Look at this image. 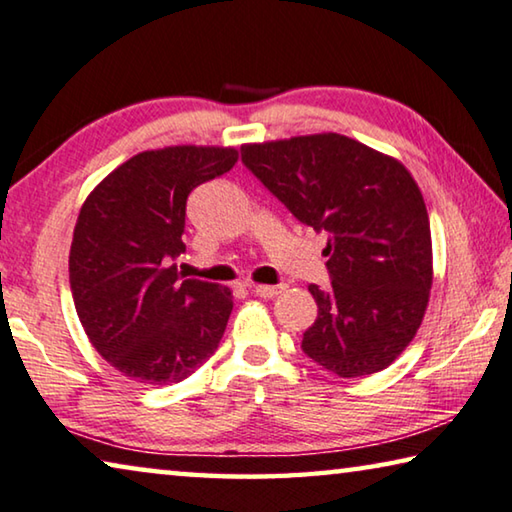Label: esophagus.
<instances>
[{"label": "esophagus", "mask_w": 512, "mask_h": 512, "mask_svg": "<svg viewBox=\"0 0 512 512\" xmlns=\"http://www.w3.org/2000/svg\"><path fill=\"white\" fill-rule=\"evenodd\" d=\"M282 291V287H273V285H255L253 287V294H257L259 298H273L278 296Z\"/></svg>", "instance_id": "1"}]
</instances>
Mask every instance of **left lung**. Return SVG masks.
<instances>
[{
    "instance_id": "obj_1",
    "label": "left lung",
    "mask_w": 512,
    "mask_h": 512,
    "mask_svg": "<svg viewBox=\"0 0 512 512\" xmlns=\"http://www.w3.org/2000/svg\"><path fill=\"white\" fill-rule=\"evenodd\" d=\"M241 161L300 223L328 234L332 285H310L319 314L303 353L339 378L383 371L424 319L431 223L401 161L342 134L248 143Z\"/></svg>"
}]
</instances>
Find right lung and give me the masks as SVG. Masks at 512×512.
Wrapping results in <instances>:
<instances>
[{
  "instance_id": "right-lung-1",
  "label": "right lung",
  "mask_w": 512,
  "mask_h": 512,
  "mask_svg": "<svg viewBox=\"0 0 512 512\" xmlns=\"http://www.w3.org/2000/svg\"><path fill=\"white\" fill-rule=\"evenodd\" d=\"M237 159L214 145L139 152L81 205L70 246L75 310L95 351L136 383H180L221 342L232 291L184 278L175 259L189 193Z\"/></svg>"
}]
</instances>
